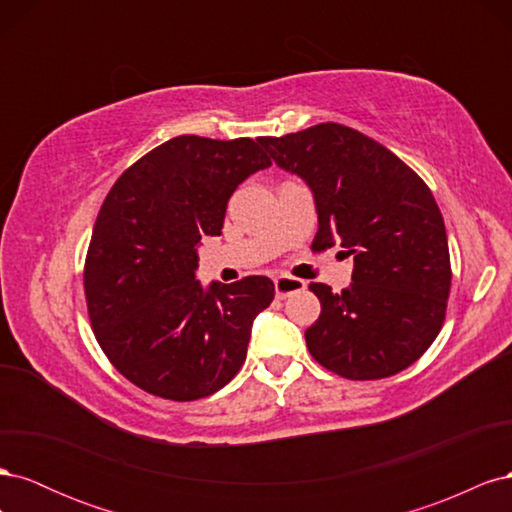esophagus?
Here are the masks:
<instances>
[{"label": "esophagus", "mask_w": 512, "mask_h": 512, "mask_svg": "<svg viewBox=\"0 0 512 512\" xmlns=\"http://www.w3.org/2000/svg\"><path fill=\"white\" fill-rule=\"evenodd\" d=\"M305 288V282L299 280V277H290V275H280L275 277V294L277 299H286L292 292H299Z\"/></svg>", "instance_id": "34e87169"}]
</instances>
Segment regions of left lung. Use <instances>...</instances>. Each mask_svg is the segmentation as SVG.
<instances>
[{
	"label": "left lung",
	"instance_id": "8db88e82",
	"mask_svg": "<svg viewBox=\"0 0 512 512\" xmlns=\"http://www.w3.org/2000/svg\"><path fill=\"white\" fill-rule=\"evenodd\" d=\"M260 145L314 192L312 250L339 243L354 258L342 294L309 284L322 307L305 331L309 354L348 380L404 371L438 337L453 280L444 220L427 183L393 151L342 123L262 136Z\"/></svg>",
	"mask_w": 512,
	"mask_h": 512
}]
</instances>
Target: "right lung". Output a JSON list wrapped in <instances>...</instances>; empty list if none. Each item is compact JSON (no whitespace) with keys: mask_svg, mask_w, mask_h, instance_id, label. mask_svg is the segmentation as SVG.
Instances as JSON below:
<instances>
[{"mask_svg":"<svg viewBox=\"0 0 512 512\" xmlns=\"http://www.w3.org/2000/svg\"><path fill=\"white\" fill-rule=\"evenodd\" d=\"M271 160L252 138L183 134L134 162L94 224L83 286L108 361L138 389L173 401L213 395L241 369L273 282L196 280L200 237H218L228 198Z\"/></svg>","mask_w":512,"mask_h":512,"instance_id":"add662e5","label":"right lung"}]
</instances>
